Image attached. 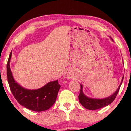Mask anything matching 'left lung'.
I'll use <instances>...</instances> for the list:
<instances>
[{"label":"left lung","instance_id":"left-lung-1","mask_svg":"<svg viewBox=\"0 0 131 131\" xmlns=\"http://www.w3.org/2000/svg\"><path fill=\"white\" fill-rule=\"evenodd\" d=\"M110 39L113 40L112 37H110ZM123 79L124 76L123 77V78H122L121 83L119 84L118 88H117V90L116 91V92H114L112 95H111L110 96L103 99L92 98V97H90L86 96L83 92V85L80 84V94L79 95V99L80 103L81 105L82 106H83L85 108L92 110H97L99 109V108H102L105 107V106H108L114 101L115 98H116V97L117 96V95L118 94L119 91V88H120L121 84L123 83Z\"/></svg>","mask_w":131,"mask_h":131}]
</instances>
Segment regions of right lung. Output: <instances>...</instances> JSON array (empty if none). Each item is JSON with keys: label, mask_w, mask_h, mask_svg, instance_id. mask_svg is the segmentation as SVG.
<instances>
[{"label": "right lung", "mask_w": 131, "mask_h": 131, "mask_svg": "<svg viewBox=\"0 0 131 131\" xmlns=\"http://www.w3.org/2000/svg\"><path fill=\"white\" fill-rule=\"evenodd\" d=\"M11 52L7 63L8 83L13 95L21 105L35 112H42L50 108L56 101L61 87L58 80L50 81L41 88L36 90L26 89L15 82L10 69Z\"/></svg>", "instance_id": "right-lung-1"}]
</instances>
